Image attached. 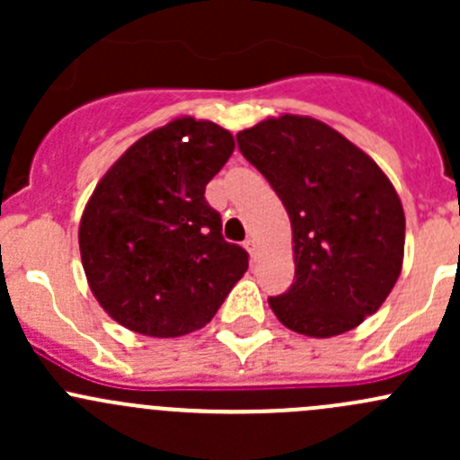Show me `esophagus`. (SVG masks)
I'll use <instances>...</instances> for the list:
<instances>
[{
    "label": "esophagus",
    "mask_w": 460,
    "mask_h": 460,
    "mask_svg": "<svg viewBox=\"0 0 460 460\" xmlns=\"http://www.w3.org/2000/svg\"><path fill=\"white\" fill-rule=\"evenodd\" d=\"M244 249H247L249 253H252V258L256 260L260 256V247H258V240L253 238V235H249L247 240H244Z\"/></svg>",
    "instance_id": "esophagus-1"
}]
</instances>
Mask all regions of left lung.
I'll list each match as a JSON object with an SVG mask.
<instances>
[{
  "mask_svg": "<svg viewBox=\"0 0 460 460\" xmlns=\"http://www.w3.org/2000/svg\"><path fill=\"white\" fill-rule=\"evenodd\" d=\"M235 137L291 220L296 280L269 307L312 338L358 327L402 269L405 213L394 184L367 153L307 115L267 118Z\"/></svg>",
  "mask_w": 460,
  "mask_h": 460,
  "instance_id": "left-lung-1",
  "label": "left lung"
}]
</instances>
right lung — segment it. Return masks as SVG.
<instances>
[{
  "mask_svg": "<svg viewBox=\"0 0 460 460\" xmlns=\"http://www.w3.org/2000/svg\"><path fill=\"white\" fill-rule=\"evenodd\" d=\"M234 148L226 128L187 115L131 144L97 182L80 220V256L115 323L184 336L216 316L244 276L247 252L222 238L220 213L204 200Z\"/></svg>",
  "mask_w": 460,
  "mask_h": 460,
  "instance_id": "obj_1",
  "label": "right lung"
}]
</instances>
